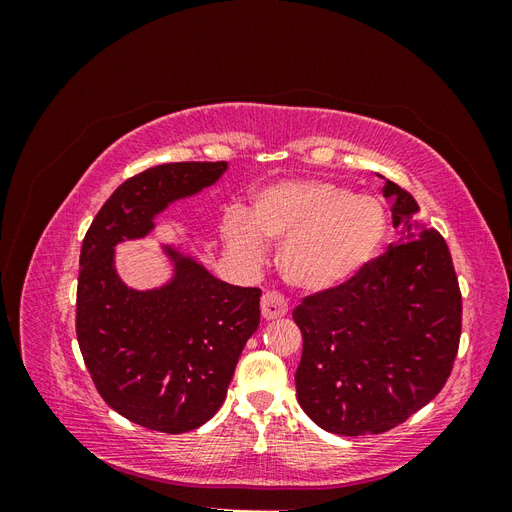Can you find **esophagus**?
Instances as JSON below:
<instances>
[{
	"mask_svg": "<svg viewBox=\"0 0 512 512\" xmlns=\"http://www.w3.org/2000/svg\"><path fill=\"white\" fill-rule=\"evenodd\" d=\"M260 312H262V318H267V320L282 318V316L288 314V303H286V299L282 297L280 292L267 290L265 294H262Z\"/></svg>",
	"mask_w": 512,
	"mask_h": 512,
	"instance_id": "esophagus-1",
	"label": "esophagus"
}]
</instances>
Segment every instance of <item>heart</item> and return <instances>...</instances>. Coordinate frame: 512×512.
<instances>
[{
    "label": "heart",
    "instance_id": "b5f03b06",
    "mask_svg": "<svg viewBox=\"0 0 512 512\" xmlns=\"http://www.w3.org/2000/svg\"><path fill=\"white\" fill-rule=\"evenodd\" d=\"M386 232L389 213L380 198L327 179L275 181L254 194L250 215L230 209L222 220V237L239 258H258L262 239L282 243L284 277L309 292L359 275L380 252Z\"/></svg>",
    "mask_w": 512,
    "mask_h": 512
}]
</instances>
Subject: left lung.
Wrapping results in <instances>:
<instances>
[{"label":"left lung","instance_id":"left-lung-1","mask_svg":"<svg viewBox=\"0 0 512 512\" xmlns=\"http://www.w3.org/2000/svg\"><path fill=\"white\" fill-rule=\"evenodd\" d=\"M391 245L350 282L294 307L303 333L297 399L324 431L374 436L401 425L436 397L453 371L461 337V290L451 252L421 228L410 192L386 181Z\"/></svg>","mask_w":512,"mask_h":512}]
</instances>
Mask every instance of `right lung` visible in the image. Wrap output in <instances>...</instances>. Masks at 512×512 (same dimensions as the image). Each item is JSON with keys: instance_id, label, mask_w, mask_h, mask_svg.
Segmentation results:
<instances>
[{"instance_id": "right-lung-1", "label": "right lung", "mask_w": 512, "mask_h": 512, "mask_svg": "<svg viewBox=\"0 0 512 512\" xmlns=\"http://www.w3.org/2000/svg\"><path fill=\"white\" fill-rule=\"evenodd\" d=\"M226 162L143 170L106 200L81 247L76 339L100 397L128 421L162 433L205 425L220 410L247 339L260 324V288L230 286L173 247V282L134 290L113 247L145 237L173 200L215 183Z\"/></svg>"}]
</instances>
